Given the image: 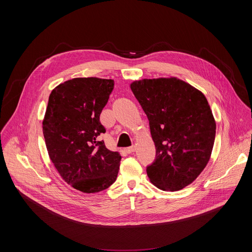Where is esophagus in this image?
<instances>
[{"mask_svg": "<svg viewBox=\"0 0 252 252\" xmlns=\"http://www.w3.org/2000/svg\"><path fill=\"white\" fill-rule=\"evenodd\" d=\"M134 151H135V147H134V146H131V147H128V148L126 149V152L127 154H131V153H133Z\"/></svg>", "mask_w": 252, "mask_h": 252, "instance_id": "obj_1", "label": "esophagus"}]
</instances>
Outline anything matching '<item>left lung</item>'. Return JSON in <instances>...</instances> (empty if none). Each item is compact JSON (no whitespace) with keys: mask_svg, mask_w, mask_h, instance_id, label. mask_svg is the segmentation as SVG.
Returning <instances> with one entry per match:
<instances>
[{"mask_svg":"<svg viewBox=\"0 0 252 252\" xmlns=\"http://www.w3.org/2000/svg\"><path fill=\"white\" fill-rule=\"evenodd\" d=\"M130 89L149 119L157 150L148 176L159 189H183L204 169L212 152L217 125L206 97L176 78L135 81Z\"/></svg>","mask_w":252,"mask_h":252,"instance_id":"1","label":"left lung"}]
</instances>
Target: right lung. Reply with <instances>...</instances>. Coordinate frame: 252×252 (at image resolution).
<instances>
[{"label":"right lung","instance_id":"obj_1","mask_svg":"<svg viewBox=\"0 0 252 252\" xmlns=\"http://www.w3.org/2000/svg\"><path fill=\"white\" fill-rule=\"evenodd\" d=\"M113 80L76 78L50 94L43 132L55 167L68 185L94 193L110 188L117 179L122 157L103 140L99 116L114 90Z\"/></svg>","mask_w":252,"mask_h":252}]
</instances>
